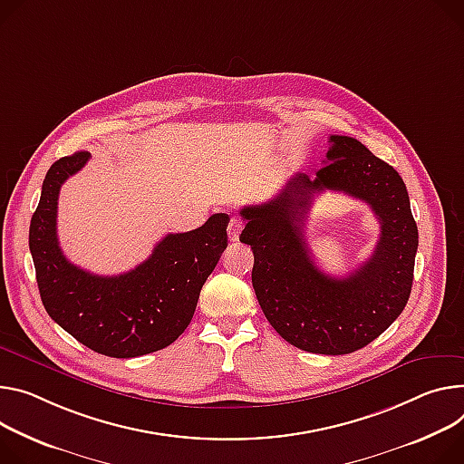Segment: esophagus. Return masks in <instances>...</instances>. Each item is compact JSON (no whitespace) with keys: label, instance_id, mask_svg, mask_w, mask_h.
Returning <instances> with one entry per match:
<instances>
[{"label":"esophagus","instance_id":"1","mask_svg":"<svg viewBox=\"0 0 464 464\" xmlns=\"http://www.w3.org/2000/svg\"><path fill=\"white\" fill-rule=\"evenodd\" d=\"M242 227H244V226H242V222H240L238 218H231V222H229V226H227V237H229L231 242H237V240H238Z\"/></svg>","mask_w":464,"mask_h":464}]
</instances>
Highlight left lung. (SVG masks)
Returning a JSON list of instances; mask_svg holds the SVG:
<instances>
[{
  "instance_id": "left-lung-1",
  "label": "left lung",
  "mask_w": 464,
  "mask_h": 464,
  "mask_svg": "<svg viewBox=\"0 0 464 464\" xmlns=\"http://www.w3.org/2000/svg\"><path fill=\"white\" fill-rule=\"evenodd\" d=\"M324 189L362 198L382 224L371 259L346 278L314 265L304 242V218ZM240 242L254 249L251 283L272 327L304 352L344 355L377 339L407 305L418 227L403 179L357 139L331 135L314 178L294 174L261 205L240 208Z\"/></svg>"
}]
</instances>
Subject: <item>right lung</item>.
<instances>
[{
  "label": "right lung",
  "instance_id": "1",
  "mask_svg": "<svg viewBox=\"0 0 464 464\" xmlns=\"http://www.w3.org/2000/svg\"><path fill=\"white\" fill-rule=\"evenodd\" d=\"M91 159L77 151L52 164L29 226L42 304L48 314L87 348L130 359L170 346L190 324L203 283L227 247L226 213L188 233L166 235L131 272L96 276L72 265L57 238L63 183Z\"/></svg>",
  "mask_w": 464,
  "mask_h": 464
}]
</instances>
